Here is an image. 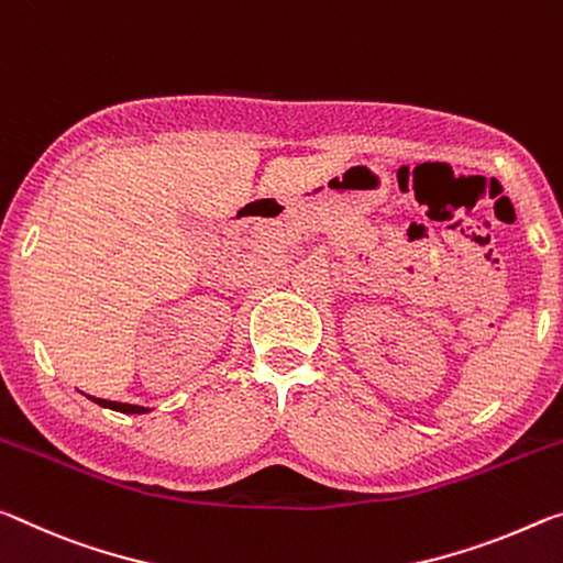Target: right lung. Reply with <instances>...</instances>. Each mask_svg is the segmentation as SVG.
I'll list each match as a JSON object with an SVG mask.
<instances>
[{"mask_svg": "<svg viewBox=\"0 0 563 563\" xmlns=\"http://www.w3.org/2000/svg\"><path fill=\"white\" fill-rule=\"evenodd\" d=\"M91 401L99 404V407L104 409H114V411H122V413H146L150 409L144 407H136V404H122V401H107V399H97V396H89Z\"/></svg>", "mask_w": 563, "mask_h": 563, "instance_id": "add662e5", "label": "right lung"}]
</instances>
